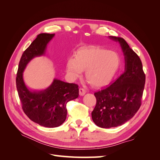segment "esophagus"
<instances>
[{
	"mask_svg": "<svg viewBox=\"0 0 160 160\" xmlns=\"http://www.w3.org/2000/svg\"><path fill=\"white\" fill-rule=\"evenodd\" d=\"M86 93V91L83 88H79V95L83 96Z\"/></svg>",
	"mask_w": 160,
	"mask_h": 160,
	"instance_id": "1",
	"label": "esophagus"
}]
</instances>
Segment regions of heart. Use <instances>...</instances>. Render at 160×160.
Segmentation results:
<instances>
[{
  "label": "heart",
  "mask_w": 160,
  "mask_h": 160,
  "mask_svg": "<svg viewBox=\"0 0 160 160\" xmlns=\"http://www.w3.org/2000/svg\"><path fill=\"white\" fill-rule=\"evenodd\" d=\"M120 64L118 53L95 47L81 48L75 57L67 61V72L72 79L85 71L86 79L97 88L109 84L117 72Z\"/></svg>",
  "instance_id": "obj_1"
}]
</instances>
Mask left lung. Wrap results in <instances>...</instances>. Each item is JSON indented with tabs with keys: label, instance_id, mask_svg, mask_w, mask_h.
<instances>
[{
	"label": "left lung",
	"instance_id": "left-lung-1",
	"mask_svg": "<svg viewBox=\"0 0 160 160\" xmlns=\"http://www.w3.org/2000/svg\"><path fill=\"white\" fill-rule=\"evenodd\" d=\"M118 42L125 59V69L109 87L94 93L97 103L91 113L98 126L111 128L119 126L132 119L141 106L146 82L142 61L123 38L109 36Z\"/></svg>",
	"mask_w": 160,
	"mask_h": 160
}]
</instances>
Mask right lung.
I'll use <instances>...</instances> for the list:
<instances>
[{"label":"right lung","mask_w":160,"mask_h":160,"mask_svg":"<svg viewBox=\"0 0 160 160\" xmlns=\"http://www.w3.org/2000/svg\"><path fill=\"white\" fill-rule=\"evenodd\" d=\"M55 34L41 33L24 51L16 78L17 89L22 108L28 118L45 128L59 127L66 119L67 103L79 96L78 85L58 79L42 91L28 89L23 80V71L32 59L45 55L47 44Z\"/></svg>","instance_id":"obj_1"}]
</instances>
